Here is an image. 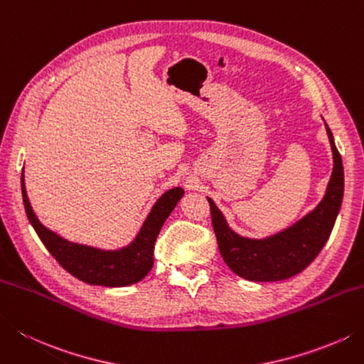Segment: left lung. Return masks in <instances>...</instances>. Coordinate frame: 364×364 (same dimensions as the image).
<instances>
[{
    "instance_id": "left-lung-1",
    "label": "left lung",
    "mask_w": 364,
    "mask_h": 364,
    "mask_svg": "<svg viewBox=\"0 0 364 364\" xmlns=\"http://www.w3.org/2000/svg\"><path fill=\"white\" fill-rule=\"evenodd\" d=\"M325 129L333 151L331 178L320 203L294 225L262 240L241 237L230 229L216 203L206 197L220 255L240 277L254 282L289 279L311 265L328 241L344 197V167L326 123Z\"/></svg>"
}]
</instances>
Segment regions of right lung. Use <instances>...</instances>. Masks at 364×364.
<instances>
[{
  "instance_id": "add662e5",
  "label": "right lung",
  "mask_w": 364,
  "mask_h": 364,
  "mask_svg": "<svg viewBox=\"0 0 364 364\" xmlns=\"http://www.w3.org/2000/svg\"><path fill=\"white\" fill-rule=\"evenodd\" d=\"M183 196L184 191L181 188L164 192L153 205L137 237L124 247L105 251V249L73 243L42 225L31 208L25 189V176L21 172V197H23L26 216L30 219L33 229L48 249V252L58 260L68 273L75 276L77 279L91 284V286L126 287L144 279L153 268L156 238Z\"/></svg>"
}]
</instances>
